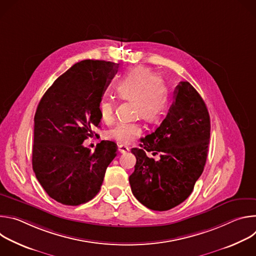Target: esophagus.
<instances>
[{
	"instance_id": "1",
	"label": "esophagus",
	"mask_w": 256,
	"mask_h": 256,
	"mask_svg": "<svg viewBox=\"0 0 256 256\" xmlns=\"http://www.w3.org/2000/svg\"><path fill=\"white\" fill-rule=\"evenodd\" d=\"M118 151L120 153H126V152L130 151V148L126 147V146H124V144H120L118 146Z\"/></svg>"
}]
</instances>
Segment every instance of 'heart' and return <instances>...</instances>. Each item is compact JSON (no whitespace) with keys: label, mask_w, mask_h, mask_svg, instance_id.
Wrapping results in <instances>:
<instances>
[{"label":"heart","mask_w":256,"mask_h":256,"mask_svg":"<svg viewBox=\"0 0 256 256\" xmlns=\"http://www.w3.org/2000/svg\"><path fill=\"white\" fill-rule=\"evenodd\" d=\"M114 92L118 98L132 101L134 116H140L150 122L158 120L167 108V88L149 68L134 66L128 70L116 84ZM99 112L103 120H112L114 114V100L103 98L99 103ZM140 134L142 126L138 122H122L109 130L106 136L108 138L128 144Z\"/></svg>","instance_id":"heart-1"}]
</instances>
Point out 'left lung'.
<instances>
[{
	"mask_svg": "<svg viewBox=\"0 0 256 256\" xmlns=\"http://www.w3.org/2000/svg\"><path fill=\"white\" fill-rule=\"evenodd\" d=\"M174 101L159 128L132 148L136 162L130 176L136 198L154 210H168L192 192L206 165L210 136L208 108L188 82H180ZM146 152L160 154L156 162Z\"/></svg>",
	"mask_w": 256,
	"mask_h": 256,
	"instance_id": "1",
	"label": "left lung"
}]
</instances>
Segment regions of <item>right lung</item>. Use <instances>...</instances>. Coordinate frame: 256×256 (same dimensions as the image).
Here are the masks:
<instances>
[{
    "instance_id": "right-lung-1",
    "label": "right lung",
    "mask_w": 256,
    "mask_h": 256,
    "mask_svg": "<svg viewBox=\"0 0 256 256\" xmlns=\"http://www.w3.org/2000/svg\"><path fill=\"white\" fill-rule=\"evenodd\" d=\"M118 64L85 60L48 89L34 116L32 167L46 194L66 206L91 200L116 156L114 142L102 140L92 153L82 144L101 120L99 103Z\"/></svg>"
}]
</instances>
